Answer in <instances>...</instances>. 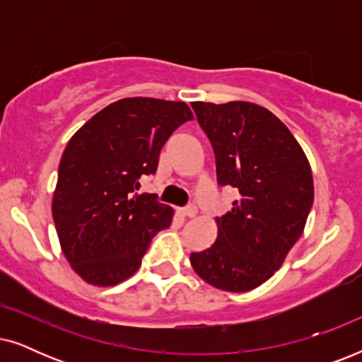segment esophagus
<instances>
[{"label": "esophagus", "mask_w": 362, "mask_h": 362, "mask_svg": "<svg viewBox=\"0 0 362 362\" xmlns=\"http://www.w3.org/2000/svg\"><path fill=\"white\" fill-rule=\"evenodd\" d=\"M181 214L186 216V217H194L197 214V207L194 204L185 207V209H181Z\"/></svg>", "instance_id": "obj_1"}]
</instances>
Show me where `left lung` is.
<instances>
[{
    "label": "left lung",
    "instance_id": "8db88e82",
    "mask_svg": "<svg viewBox=\"0 0 362 362\" xmlns=\"http://www.w3.org/2000/svg\"><path fill=\"white\" fill-rule=\"evenodd\" d=\"M191 107L214 148L217 182L239 191L232 209L216 217V242L192 252L191 265L219 290H254L303 234L315 196L308 158L285 123L257 103Z\"/></svg>",
    "mask_w": 362,
    "mask_h": 362
}]
</instances>
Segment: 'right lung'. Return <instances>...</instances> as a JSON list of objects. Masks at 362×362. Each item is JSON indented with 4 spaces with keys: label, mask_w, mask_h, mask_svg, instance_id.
Segmentation results:
<instances>
[{
    "label": "right lung",
    "mask_w": 362,
    "mask_h": 362,
    "mask_svg": "<svg viewBox=\"0 0 362 362\" xmlns=\"http://www.w3.org/2000/svg\"><path fill=\"white\" fill-rule=\"evenodd\" d=\"M185 102L122 98L95 113L69 140L59 163L52 217L62 254L87 284H122L141 265L173 207L136 194L153 175L173 132L192 120Z\"/></svg>",
    "instance_id": "obj_1"
}]
</instances>
